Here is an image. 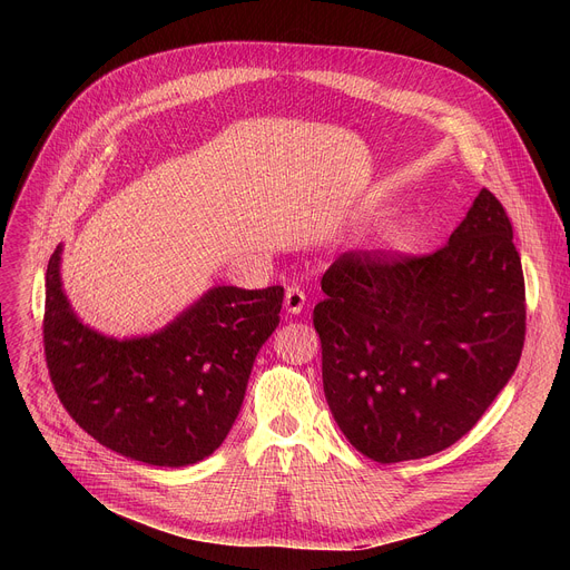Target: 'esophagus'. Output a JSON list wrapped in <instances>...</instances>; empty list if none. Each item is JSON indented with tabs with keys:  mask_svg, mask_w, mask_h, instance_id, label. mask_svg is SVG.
Segmentation results:
<instances>
[{
	"mask_svg": "<svg viewBox=\"0 0 570 570\" xmlns=\"http://www.w3.org/2000/svg\"><path fill=\"white\" fill-rule=\"evenodd\" d=\"M307 303V295L301 286H288L286 288V297H284V307L288 314H301L303 307Z\"/></svg>",
	"mask_w": 570,
	"mask_h": 570,
	"instance_id": "34e87169",
	"label": "esophagus"
}]
</instances>
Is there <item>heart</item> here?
Segmentation results:
<instances>
[{
    "label": "heart",
    "instance_id": "obj_1",
    "mask_svg": "<svg viewBox=\"0 0 570 570\" xmlns=\"http://www.w3.org/2000/svg\"><path fill=\"white\" fill-rule=\"evenodd\" d=\"M395 239V228L391 226V224H383V226H379V230H376V245H381V247H387Z\"/></svg>",
    "mask_w": 570,
    "mask_h": 570
}]
</instances>
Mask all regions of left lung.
I'll return each mask as SVG.
<instances>
[{"instance_id":"obj_1","label":"left lung","mask_w":570,"mask_h":570,"mask_svg":"<svg viewBox=\"0 0 570 570\" xmlns=\"http://www.w3.org/2000/svg\"><path fill=\"white\" fill-rule=\"evenodd\" d=\"M314 307L327 406L355 451L421 460L462 439L524 346V275L503 205L481 189L430 256L342 254Z\"/></svg>"}]
</instances>
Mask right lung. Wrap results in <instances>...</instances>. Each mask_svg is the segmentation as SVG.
Wrapping results in <instances>:
<instances>
[{"label": "right lung", "mask_w": 570, "mask_h": 570, "mask_svg": "<svg viewBox=\"0 0 570 570\" xmlns=\"http://www.w3.org/2000/svg\"><path fill=\"white\" fill-rule=\"evenodd\" d=\"M62 245L46 273L43 346L73 421L110 451L187 466L213 455L243 406L256 355L279 325L282 286H215L168 325L108 337L85 325L62 288Z\"/></svg>", "instance_id": "right-lung-1"}]
</instances>
